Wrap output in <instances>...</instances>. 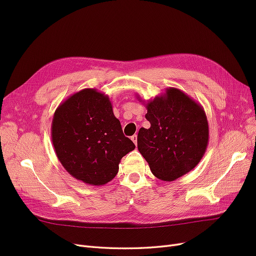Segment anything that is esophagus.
<instances>
[{"label":"esophagus","mask_w":256,"mask_h":256,"mask_svg":"<svg viewBox=\"0 0 256 256\" xmlns=\"http://www.w3.org/2000/svg\"><path fill=\"white\" fill-rule=\"evenodd\" d=\"M131 140H132V142L134 143V145H136V144H138V136L134 134V136H131Z\"/></svg>","instance_id":"esophagus-1"}]
</instances>
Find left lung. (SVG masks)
I'll return each instance as SVG.
<instances>
[{
    "mask_svg": "<svg viewBox=\"0 0 256 256\" xmlns=\"http://www.w3.org/2000/svg\"><path fill=\"white\" fill-rule=\"evenodd\" d=\"M145 106L150 127L138 130V150L154 176L175 180L194 168L206 152L209 129L205 111L175 88H166L164 95Z\"/></svg>",
    "mask_w": 256,
    "mask_h": 256,
    "instance_id": "left-lung-1",
    "label": "left lung"
}]
</instances>
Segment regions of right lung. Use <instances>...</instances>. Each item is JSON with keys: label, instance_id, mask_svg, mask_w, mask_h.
I'll return each instance as SVG.
<instances>
[{"label": "right lung", "instance_id": "add662e5", "mask_svg": "<svg viewBox=\"0 0 256 256\" xmlns=\"http://www.w3.org/2000/svg\"><path fill=\"white\" fill-rule=\"evenodd\" d=\"M51 138L66 171L92 186L111 182L120 159L136 148L124 136L109 97L95 88L76 92L58 106Z\"/></svg>", "mask_w": 256, "mask_h": 256}]
</instances>
